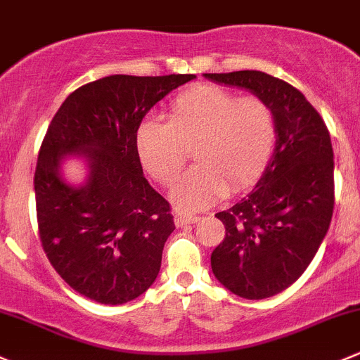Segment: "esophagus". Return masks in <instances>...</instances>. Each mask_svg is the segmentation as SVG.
<instances>
[{"label":"esophagus","instance_id":"34e87169","mask_svg":"<svg viewBox=\"0 0 360 360\" xmlns=\"http://www.w3.org/2000/svg\"><path fill=\"white\" fill-rule=\"evenodd\" d=\"M201 220V217L198 214H192V213H176L175 214V225L176 227H184L187 224H198Z\"/></svg>","mask_w":360,"mask_h":360}]
</instances>
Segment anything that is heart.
I'll return each mask as SVG.
<instances>
[{
  "instance_id": "heart-1",
  "label": "heart",
  "mask_w": 360,
  "mask_h": 360,
  "mask_svg": "<svg viewBox=\"0 0 360 360\" xmlns=\"http://www.w3.org/2000/svg\"><path fill=\"white\" fill-rule=\"evenodd\" d=\"M277 120L269 102L239 97L218 84H198L169 103L168 121L146 117L135 149L146 172L169 185L194 147L198 165L176 181L172 201L194 211L214 205L231 188L239 192L263 175L276 150Z\"/></svg>"
}]
</instances>
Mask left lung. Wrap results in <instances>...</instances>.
I'll return each mask as SVG.
<instances>
[{"mask_svg": "<svg viewBox=\"0 0 360 360\" xmlns=\"http://www.w3.org/2000/svg\"><path fill=\"white\" fill-rule=\"evenodd\" d=\"M250 90L277 120V142L250 195L214 217L225 239L211 253L214 277L246 300L290 288L316 257L335 207V161L328 126L312 103L286 81L260 70L205 74Z\"/></svg>", "mask_w": 360, "mask_h": 360, "instance_id": "1", "label": "left lung"}]
</instances>
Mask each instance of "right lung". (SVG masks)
<instances>
[{
  "label": "right lung",
  "mask_w": 360,
  "mask_h": 360,
  "mask_svg": "<svg viewBox=\"0 0 360 360\" xmlns=\"http://www.w3.org/2000/svg\"><path fill=\"white\" fill-rule=\"evenodd\" d=\"M194 77H102L72 91L48 126L34 173L39 239L58 276L94 302H131L158 277L175 221L143 176L135 135L159 100ZM70 153L91 169L79 188L60 175Z\"/></svg>",
  "instance_id": "1"
}]
</instances>
